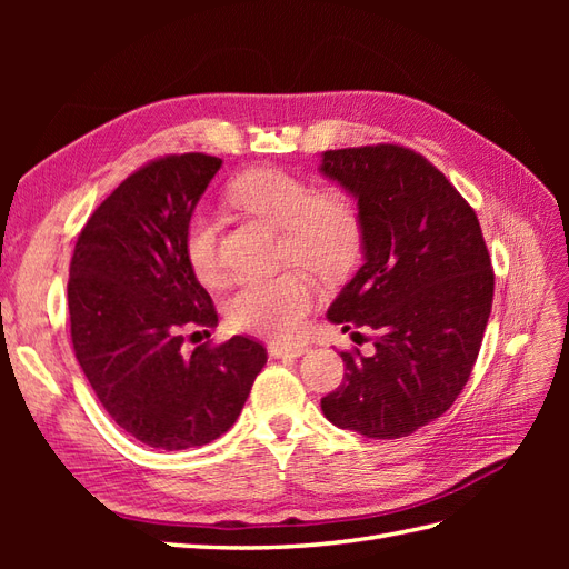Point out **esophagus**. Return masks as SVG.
Masks as SVG:
<instances>
[{
    "mask_svg": "<svg viewBox=\"0 0 569 569\" xmlns=\"http://www.w3.org/2000/svg\"><path fill=\"white\" fill-rule=\"evenodd\" d=\"M272 358H299L301 353H306L303 343H282V341H272L268 347Z\"/></svg>",
    "mask_w": 569,
    "mask_h": 569,
    "instance_id": "esophagus-1",
    "label": "esophagus"
}]
</instances>
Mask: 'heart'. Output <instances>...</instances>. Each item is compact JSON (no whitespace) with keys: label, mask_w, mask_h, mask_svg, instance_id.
Masks as SVG:
<instances>
[{"label":"heart","mask_w":569,"mask_h":569,"mask_svg":"<svg viewBox=\"0 0 569 569\" xmlns=\"http://www.w3.org/2000/svg\"><path fill=\"white\" fill-rule=\"evenodd\" d=\"M230 201L284 232V256L322 274H339L358 256L363 222L349 194L327 192L280 168H253L232 180ZM184 253L203 284L222 280L218 226L206 213H192L184 230ZM318 301V282L301 268L270 278H251L228 299L234 330L263 337H297Z\"/></svg>","instance_id":"obj_1"}]
</instances>
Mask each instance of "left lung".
I'll return each mask as SVG.
<instances>
[{"label": "left lung", "mask_w": 569, "mask_h": 569, "mask_svg": "<svg viewBox=\"0 0 569 569\" xmlns=\"http://www.w3.org/2000/svg\"><path fill=\"white\" fill-rule=\"evenodd\" d=\"M320 173L358 201L363 222V266L327 318L377 332L372 356L341 351L343 382L320 406L368 439L408 437L470 380L493 301L485 237L441 170L401 144L325 151Z\"/></svg>", "instance_id": "left-lung-1"}]
</instances>
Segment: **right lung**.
I'll return each instance as SVG.
<instances>
[{
	"mask_svg": "<svg viewBox=\"0 0 569 569\" xmlns=\"http://www.w3.org/2000/svg\"><path fill=\"white\" fill-rule=\"evenodd\" d=\"M222 166L173 153L134 170L97 206L71 258L68 313L78 363L99 403L151 449L182 451L226 435L242 412L266 349L211 337L216 306L184 253L197 201Z\"/></svg>",
	"mask_w": 569,
	"mask_h": 569,
	"instance_id": "right-lung-1",
	"label": "right lung"
}]
</instances>
